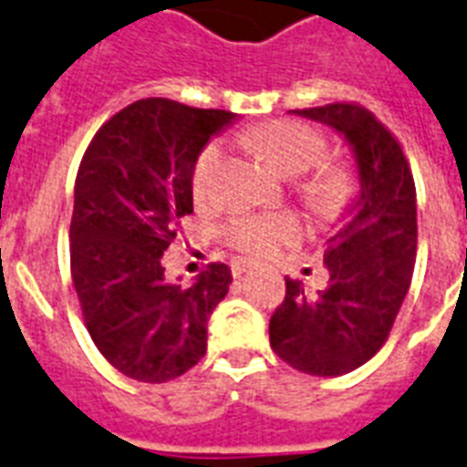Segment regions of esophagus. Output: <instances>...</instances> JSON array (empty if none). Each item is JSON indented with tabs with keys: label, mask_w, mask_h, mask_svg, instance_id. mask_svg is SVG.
<instances>
[{
	"label": "esophagus",
	"mask_w": 467,
	"mask_h": 467,
	"mask_svg": "<svg viewBox=\"0 0 467 467\" xmlns=\"http://www.w3.org/2000/svg\"><path fill=\"white\" fill-rule=\"evenodd\" d=\"M253 267H255V263H253V260H244V257L231 263V272H234V277H244L245 272H251Z\"/></svg>",
	"instance_id": "1"
}]
</instances>
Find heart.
<instances>
[{
    "label": "heart",
    "mask_w": 467,
    "mask_h": 467,
    "mask_svg": "<svg viewBox=\"0 0 467 467\" xmlns=\"http://www.w3.org/2000/svg\"><path fill=\"white\" fill-rule=\"evenodd\" d=\"M251 144L263 151L265 159L282 175H301L326 154V140L304 122L279 120L255 130L251 134ZM223 156L222 141H210L200 151L192 166V190L195 195H204L212 185L219 163ZM352 192V175L345 166L327 163L304 182L306 200L318 212H335L347 202ZM298 222L292 214H245L236 216L226 229V236L241 251L263 255L275 251L277 245L298 236Z\"/></svg>",
    "instance_id": "b5f03b06"
}]
</instances>
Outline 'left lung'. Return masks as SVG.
<instances>
[{
	"mask_svg": "<svg viewBox=\"0 0 467 467\" xmlns=\"http://www.w3.org/2000/svg\"><path fill=\"white\" fill-rule=\"evenodd\" d=\"M289 113L333 128L357 163L359 190L327 238L326 289L308 294L286 277V296L270 318L279 359L311 376H342L386 342L408 296L417 255L415 181L395 137L352 103Z\"/></svg>",
	"mask_w": 467,
	"mask_h": 467,
	"instance_id": "obj_1",
	"label": "left lung"
}]
</instances>
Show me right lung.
Returning a JSON list of instances; mask_svg holds the SVG:
<instances>
[{"mask_svg":"<svg viewBox=\"0 0 467 467\" xmlns=\"http://www.w3.org/2000/svg\"><path fill=\"white\" fill-rule=\"evenodd\" d=\"M236 115L169 99L122 108L81 159L74 185L72 279L88 335L120 374L166 383L207 352V320L234 282L210 265L190 286L161 257L192 214V166Z\"/></svg>","mask_w":467,"mask_h":467,"instance_id":"add662e5","label":"right lung"}]
</instances>
